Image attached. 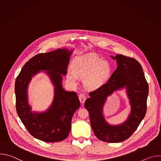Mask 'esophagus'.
<instances>
[{
	"label": "esophagus",
	"instance_id": "obj_1",
	"mask_svg": "<svg viewBox=\"0 0 161 161\" xmlns=\"http://www.w3.org/2000/svg\"><path fill=\"white\" fill-rule=\"evenodd\" d=\"M78 97H79V100L81 103V104H83L86 100V97L85 96L84 94H80L79 96H78Z\"/></svg>",
	"mask_w": 161,
	"mask_h": 161
}]
</instances>
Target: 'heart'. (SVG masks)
Masks as SVG:
<instances>
[{"label": "heart", "instance_id": "obj_1", "mask_svg": "<svg viewBox=\"0 0 161 161\" xmlns=\"http://www.w3.org/2000/svg\"><path fill=\"white\" fill-rule=\"evenodd\" d=\"M71 68L72 70L67 72L68 81L74 85L78 77H83L84 86L90 90L97 89L103 85L111 73V67L108 62L92 55L76 57L73 62Z\"/></svg>", "mask_w": 161, "mask_h": 161}]
</instances>
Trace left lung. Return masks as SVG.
<instances>
[{"label":"left lung","mask_w":161,"mask_h":161,"mask_svg":"<svg viewBox=\"0 0 161 161\" xmlns=\"http://www.w3.org/2000/svg\"><path fill=\"white\" fill-rule=\"evenodd\" d=\"M110 57L117 60V69L106 83L90 92L85 108L89 112L91 127L97 138L108 143H119L128 139L144 119L148 85L142 67L136 59L122 55ZM124 88L129 99L131 113L124 123L110 125L103 113L104 104L108 97Z\"/></svg>","instance_id":"1"}]
</instances>
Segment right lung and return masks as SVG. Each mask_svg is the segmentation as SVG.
Here are the masks:
<instances>
[{"label":"right lung","instance_id":"add662e5","mask_svg":"<svg viewBox=\"0 0 161 161\" xmlns=\"http://www.w3.org/2000/svg\"><path fill=\"white\" fill-rule=\"evenodd\" d=\"M73 50L59 48L37 54L26 62L16 79L14 90L18 117L32 136L45 142H58L66 138L71 129L73 114L80 106L76 93L66 91L62 85V75L67 74ZM41 71L48 75L53 84L54 97L47 110L33 112L28 100V87L31 78Z\"/></svg>","mask_w":161,"mask_h":161}]
</instances>
